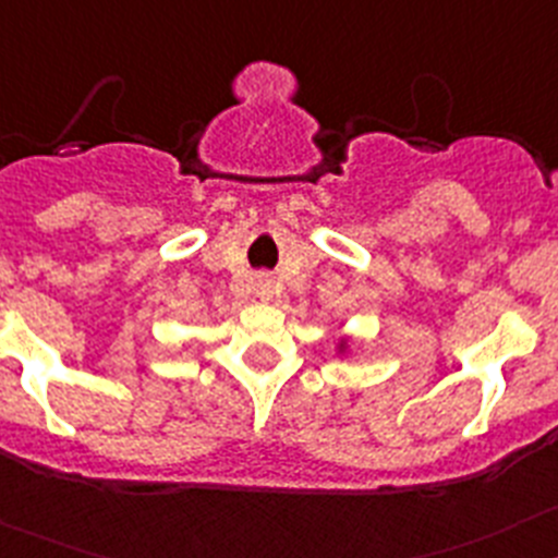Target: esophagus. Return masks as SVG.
<instances>
[{
  "label": "esophagus",
  "instance_id": "34e87169",
  "mask_svg": "<svg viewBox=\"0 0 558 558\" xmlns=\"http://www.w3.org/2000/svg\"><path fill=\"white\" fill-rule=\"evenodd\" d=\"M257 293L263 295V299H270V293H274V284H270V279H259Z\"/></svg>",
  "mask_w": 558,
  "mask_h": 558
}]
</instances>
